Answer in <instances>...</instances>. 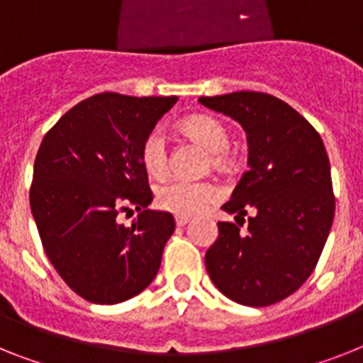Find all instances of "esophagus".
I'll return each instance as SVG.
<instances>
[{"label":"esophagus","instance_id":"34e87169","mask_svg":"<svg viewBox=\"0 0 363 363\" xmlns=\"http://www.w3.org/2000/svg\"><path fill=\"white\" fill-rule=\"evenodd\" d=\"M190 223V218L188 216H175V225L177 227H184V225Z\"/></svg>","mask_w":363,"mask_h":363}]
</instances>
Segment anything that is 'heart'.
Returning a JSON list of instances; mask_svg holds the SVG:
<instances>
[{
	"instance_id": "1",
	"label": "heart",
	"mask_w": 363,
	"mask_h": 363,
	"mask_svg": "<svg viewBox=\"0 0 363 363\" xmlns=\"http://www.w3.org/2000/svg\"><path fill=\"white\" fill-rule=\"evenodd\" d=\"M184 135L196 140L210 153V166L225 172L233 166L230 133L221 120L208 114L190 116L181 123ZM140 160L151 177H162L167 172V144L160 130H151L140 147ZM219 199V190L212 182L167 181L155 191V205L177 216H196Z\"/></svg>"
}]
</instances>
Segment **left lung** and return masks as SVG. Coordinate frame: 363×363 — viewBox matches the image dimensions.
I'll return each instance as SVG.
<instances>
[{
	"instance_id": "obj_1",
	"label": "left lung",
	"mask_w": 363,
	"mask_h": 363,
	"mask_svg": "<svg viewBox=\"0 0 363 363\" xmlns=\"http://www.w3.org/2000/svg\"><path fill=\"white\" fill-rule=\"evenodd\" d=\"M199 103L238 121L249 144V169L221 206L239 225L219 221L206 271L234 303L269 306L299 290L321 257L336 208L328 155L318 130L279 97L233 92Z\"/></svg>"
}]
</instances>
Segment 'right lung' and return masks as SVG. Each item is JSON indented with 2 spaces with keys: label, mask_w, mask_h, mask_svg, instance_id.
Segmentation results:
<instances>
[{
  "label": "right lung",
  "mask_w": 363,
  "mask_h": 363,
  "mask_svg": "<svg viewBox=\"0 0 363 363\" xmlns=\"http://www.w3.org/2000/svg\"><path fill=\"white\" fill-rule=\"evenodd\" d=\"M177 97L103 92L69 108L36 153L29 191L42 245L64 282L96 304L123 303L157 277L175 230L153 201L140 147ZM138 209L130 228L120 211Z\"/></svg>",
  "instance_id": "right-lung-1"
}]
</instances>
